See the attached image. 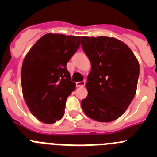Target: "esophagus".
Wrapping results in <instances>:
<instances>
[{
  "label": "esophagus",
  "mask_w": 157,
  "mask_h": 157,
  "mask_svg": "<svg viewBox=\"0 0 157 157\" xmlns=\"http://www.w3.org/2000/svg\"><path fill=\"white\" fill-rule=\"evenodd\" d=\"M85 84H86V80H83V81L82 82H76V86L82 87L85 86Z\"/></svg>",
  "instance_id": "34e87169"
}]
</instances>
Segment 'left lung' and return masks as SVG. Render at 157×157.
<instances>
[{"instance_id": "left-lung-1", "label": "left lung", "mask_w": 157, "mask_h": 157, "mask_svg": "<svg viewBox=\"0 0 157 157\" xmlns=\"http://www.w3.org/2000/svg\"><path fill=\"white\" fill-rule=\"evenodd\" d=\"M82 48L90 60L88 95L81 101L87 116L112 122L125 112L134 99L139 63L125 43L114 37H82Z\"/></svg>"}]
</instances>
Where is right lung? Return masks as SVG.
Masks as SVG:
<instances>
[{
    "instance_id": "add662e5",
    "label": "right lung",
    "mask_w": 157,
    "mask_h": 157,
    "mask_svg": "<svg viewBox=\"0 0 157 157\" xmlns=\"http://www.w3.org/2000/svg\"><path fill=\"white\" fill-rule=\"evenodd\" d=\"M79 36L46 34L30 48L22 65L23 98L42 123H54L64 115L67 98L75 89L67 63L78 49Z\"/></svg>"
}]
</instances>
